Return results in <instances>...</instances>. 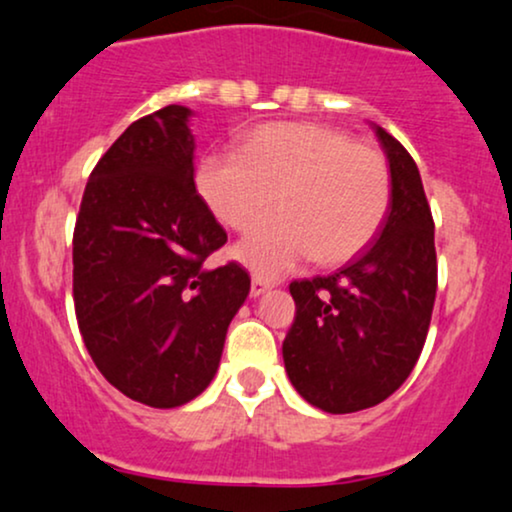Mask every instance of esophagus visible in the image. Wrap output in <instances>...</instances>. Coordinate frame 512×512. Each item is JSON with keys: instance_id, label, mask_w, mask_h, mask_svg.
Instances as JSON below:
<instances>
[{"instance_id": "obj_1", "label": "esophagus", "mask_w": 512, "mask_h": 512, "mask_svg": "<svg viewBox=\"0 0 512 512\" xmlns=\"http://www.w3.org/2000/svg\"><path fill=\"white\" fill-rule=\"evenodd\" d=\"M270 289V285L266 280H261V277H254V280H251V299H258V296L261 294H266Z\"/></svg>"}]
</instances>
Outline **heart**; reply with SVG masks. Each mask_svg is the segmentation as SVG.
<instances>
[{"mask_svg": "<svg viewBox=\"0 0 512 512\" xmlns=\"http://www.w3.org/2000/svg\"><path fill=\"white\" fill-rule=\"evenodd\" d=\"M197 192L218 223L244 232L277 206V216L235 246L251 273L280 277L315 258L351 261L375 239L387 216L391 178L384 156L325 123L261 125L239 151H208Z\"/></svg>", "mask_w": 512, "mask_h": 512, "instance_id": "heart-1", "label": "heart"}]
</instances>
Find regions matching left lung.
Wrapping results in <instances>:
<instances>
[{
  "instance_id": "obj_1",
  "label": "left lung",
  "mask_w": 512,
  "mask_h": 512,
  "mask_svg": "<svg viewBox=\"0 0 512 512\" xmlns=\"http://www.w3.org/2000/svg\"><path fill=\"white\" fill-rule=\"evenodd\" d=\"M387 156L391 199L375 239L344 268L289 285L294 325L282 342L289 382L325 413L389 399L418 363L437 296L432 211L420 170L372 123Z\"/></svg>"
}]
</instances>
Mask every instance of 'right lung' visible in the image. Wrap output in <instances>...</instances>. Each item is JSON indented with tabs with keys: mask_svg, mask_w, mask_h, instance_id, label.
<instances>
[{
	"mask_svg": "<svg viewBox=\"0 0 512 512\" xmlns=\"http://www.w3.org/2000/svg\"><path fill=\"white\" fill-rule=\"evenodd\" d=\"M192 116L170 104L132 123L94 166L73 232L82 342L113 387L151 408L211 384L251 289L237 263L204 266L227 235L194 185Z\"/></svg>",
	"mask_w": 512,
	"mask_h": 512,
	"instance_id": "add662e5",
	"label": "right lung"
}]
</instances>
